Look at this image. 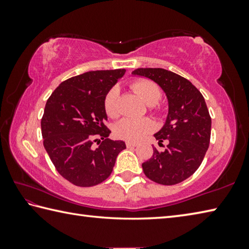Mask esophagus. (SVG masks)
Listing matches in <instances>:
<instances>
[{
  "instance_id": "obj_1",
  "label": "esophagus",
  "mask_w": 249,
  "mask_h": 249,
  "mask_svg": "<svg viewBox=\"0 0 249 249\" xmlns=\"http://www.w3.org/2000/svg\"><path fill=\"white\" fill-rule=\"evenodd\" d=\"M138 144L137 142H126V146H127V148H134V147H136Z\"/></svg>"
}]
</instances>
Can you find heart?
Here are the masks:
<instances>
[{
	"mask_svg": "<svg viewBox=\"0 0 249 249\" xmlns=\"http://www.w3.org/2000/svg\"><path fill=\"white\" fill-rule=\"evenodd\" d=\"M132 89L141 96L147 105H155L161 98V91L155 82L148 79H140L132 83ZM104 109L107 114L116 119L121 114L119 102V89L113 87L104 98ZM155 125L149 119H123L114 126V134L121 140L128 142H137L153 132Z\"/></svg>",
	"mask_w": 249,
	"mask_h": 249,
	"instance_id": "b5f03b06",
	"label": "heart"
}]
</instances>
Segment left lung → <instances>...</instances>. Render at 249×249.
Instances as JSON below:
<instances>
[{
  "label": "left lung",
  "mask_w": 249,
  "mask_h": 249,
  "mask_svg": "<svg viewBox=\"0 0 249 249\" xmlns=\"http://www.w3.org/2000/svg\"><path fill=\"white\" fill-rule=\"evenodd\" d=\"M134 75L148 78L167 95L169 111L165 125L154 136L162 145L156 147L151 158L142 163L147 178L154 182L172 185L182 182L196 171L210 145L211 116L203 95L181 75L161 68H138Z\"/></svg>",
  "instance_id": "1"
}]
</instances>
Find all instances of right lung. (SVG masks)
Returning a JSON list of instances; mask_svg holds the SVG:
<instances>
[{
    "label": "right lung",
    "mask_w": 249,
    "mask_h": 249,
    "mask_svg": "<svg viewBox=\"0 0 249 249\" xmlns=\"http://www.w3.org/2000/svg\"><path fill=\"white\" fill-rule=\"evenodd\" d=\"M125 69L96 70L75 75L57 87L41 119L44 147L57 171L78 187H93L112 174L123 141L108 140L104 98ZM101 138L99 147L91 146Z\"/></svg>",
    "instance_id": "right-lung-1"
}]
</instances>
